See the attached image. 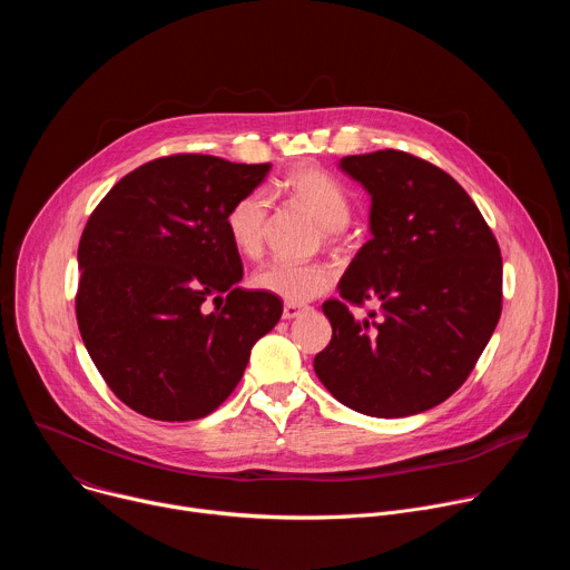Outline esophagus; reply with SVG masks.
Returning a JSON list of instances; mask_svg holds the SVG:
<instances>
[{
    "instance_id": "1",
    "label": "esophagus",
    "mask_w": 570,
    "mask_h": 570,
    "mask_svg": "<svg viewBox=\"0 0 570 570\" xmlns=\"http://www.w3.org/2000/svg\"><path fill=\"white\" fill-rule=\"evenodd\" d=\"M304 311H306V306H299V304H284L282 317H284V320H295V317H299Z\"/></svg>"
}]
</instances>
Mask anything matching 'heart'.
Masks as SVG:
<instances>
[{
    "label": "heart",
    "mask_w": 570,
    "mask_h": 570,
    "mask_svg": "<svg viewBox=\"0 0 570 570\" xmlns=\"http://www.w3.org/2000/svg\"><path fill=\"white\" fill-rule=\"evenodd\" d=\"M279 191L302 209H306L324 229L330 240L350 223L352 203L345 187L324 169L304 165L286 174ZM268 227V200L262 191L238 196L227 214L225 229L238 255L255 259L264 250ZM336 282V271L330 264H288L271 262L253 275L255 288L284 299L286 304H306L327 293Z\"/></svg>",
    "instance_id": "heart-1"
}]
</instances>
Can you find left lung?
<instances>
[{
  "mask_svg": "<svg viewBox=\"0 0 570 570\" xmlns=\"http://www.w3.org/2000/svg\"><path fill=\"white\" fill-rule=\"evenodd\" d=\"M341 169L372 196V238L322 304L332 343L315 374L370 417H409L446 401L471 374L503 308V259L469 194L442 169L385 148ZM379 301L363 321L350 305Z\"/></svg>",
  "mask_w": 570,
  "mask_h": 570,
  "instance_id": "8db88e82",
  "label": "left lung"
}]
</instances>
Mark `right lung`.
<instances>
[{
	"instance_id": "add662e5",
	"label": "right lung",
	"mask_w": 570,
	"mask_h": 570,
	"mask_svg": "<svg viewBox=\"0 0 570 570\" xmlns=\"http://www.w3.org/2000/svg\"><path fill=\"white\" fill-rule=\"evenodd\" d=\"M271 165L178 153L146 161L97 205L78 243L76 320L108 387L135 413H214L282 317L279 297L243 291L229 205ZM217 308L207 314L203 301Z\"/></svg>"
}]
</instances>
